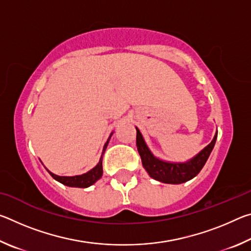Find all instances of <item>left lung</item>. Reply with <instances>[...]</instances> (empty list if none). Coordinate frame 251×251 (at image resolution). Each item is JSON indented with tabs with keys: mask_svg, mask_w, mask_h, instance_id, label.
Returning a JSON list of instances; mask_svg holds the SVG:
<instances>
[{
	"mask_svg": "<svg viewBox=\"0 0 251 251\" xmlns=\"http://www.w3.org/2000/svg\"><path fill=\"white\" fill-rule=\"evenodd\" d=\"M136 131H137L136 146H137V151L141 155L144 168L146 169L148 175L151 178L165 182V184H181V182L188 181L195 176H197L202 169L203 165L206 164L208 157H209L212 148L215 146L216 139H217V134H216L209 145L203 148L197 156H195L189 161H186V163H166V161L156 158L151 154L145 142H144L141 131L137 128H136Z\"/></svg>",
	"mask_w": 251,
	"mask_h": 251,
	"instance_id": "1",
	"label": "left lung"
}]
</instances>
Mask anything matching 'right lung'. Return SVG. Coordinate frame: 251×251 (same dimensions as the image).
<instances>
[{
	"instance_id": "obj_1",
	"label": "right lung",
	"mask_w": 251,
	"mask_h": 251,
	"mask_svg": "<svg viewBox=\"0 0 251 251\" xmlns=\"http://www.w3.org/2000/svg\"><path fill=\"white\" fill-rule=\"evenodd\" d=\"M108 141H109V138H108ZM108 141L106 142V144L104 145L103 154L106 150V147H107ZM101 161L103 160H101V157H100V163L97 164L94 168L91 169V171L87 172L86 174H83V175H79V176L66 177V176L54 175V174H52L50 172H49V173L55 180L62 182L63 185L69 186V187H78V188H86V187H90L91 185L94 184L95 181L99 180L101 177V175H103V165H101Z\"/></svg>"
}]
</instances>
